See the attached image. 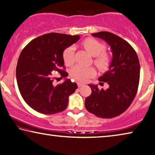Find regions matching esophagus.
I'll return each mask as SVG.
<instances>
[{"mask_svg":"<svg viewBox=\"0 0 155 155\" xmlns=\"http://www.w3.org/2000/svg\"><path fill=\"white\" fill-rule=\"evenodd\" d=\"M77 85H78V87H81L82 85H83L84 84H83V83H82L78 82V83H77Z\"/></svg>","mask_w":155,"mask_h":155,"instance_id":"34e87169","label":"esophagus"}]
</instances>
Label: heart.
<instances>
[{
    "label": "heart",
    "instance_id": "b5f03b06",
    "mask_svg": "<svg viewBox=\"0 0 155 155\" xmlns=\"http://www.w3.org/2000/svg\"><path fill=\"white\" fill-rule=\"evenodd\" d=\"M83 46L91 55L94 56V62L100 69H105L109 65L110 58L107 53L104 52L105 50L104 44L94 38H87L83 41ZM74 46H70L63 51V58L67 65H72L74 62ZM96 70L93 67H87L81 65H77L71 69L70 75L74 78L81 82H87L90 78L94 77Z\"/></svg>",
    "mask_w": 155,
    "mask_h": 155
}]
</instances>
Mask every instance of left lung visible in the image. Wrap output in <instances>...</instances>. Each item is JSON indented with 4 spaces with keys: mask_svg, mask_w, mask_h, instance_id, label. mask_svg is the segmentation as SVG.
<instances>
[{
    "mask_svg": "<svg viewBox=\"0 0 155 155\" xmlns=\"http://www.w3.org/2000/svg\"><path fill=\"white\" fill-rule=\"evenodd\" d=\"M92 36L104 40L111 48L112 58L109 70L99 78L107 82L106 90L89 84L92 94L85 99L88 112L101 118H112L126 111L132 104L138 89L140 64L136 51L130 44L116 34L100 31Z\"/></svg>",
    "mask_w": 155,
    "mask_h": 155,
    "instance_id": "8db88e82",
    "label": "left lung"
}]
</instances>
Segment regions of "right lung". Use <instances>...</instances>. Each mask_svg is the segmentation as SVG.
<instances>
[{"mask_svg": "<svg viewBox=\"0 0 155 155\" xmlns=\"http://www.w3.org/2000/svg\"><path fill=\"white\" fill-rule=\"evenodd\" d=\"M80 39L65 34H44L30 41L21 51L16 74L20 93L26 104L36 111L53 114L65 110L69 96L78 87L66 77L63 53ZM58 71L64 82L55 86L51 71Z\"/></svg>", "mask_w": 155, "mask_h": 155, "instance_id": "obj_1", "label": "right lung"}]
</instances>
